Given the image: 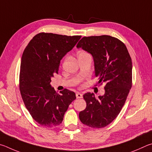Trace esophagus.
<instances>
[{
  "label": "esophagus",
  "mask_w": 152,
  "mask_h": 152,
  "mask_svg": "<svg viewBox=\"0 0 152 152\" xmlns=\"http://www.w3.org/2000/svg\"><path fill=\"white\" fill-rule=\"evenodd\" d=\"M76 97H77V98H82V97H83V95H82L81 93L77 92L76 93Z\"/></svg>",
  "instance_id": "34e87169"
}]
</instances>
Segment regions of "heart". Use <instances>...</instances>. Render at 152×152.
<instances>
[{
  "label": "heart",
  "mask_w": 152,
  "mask_h": 152,
  "mask_svg": "<svg viewBox=\"0 0 152 152\" xmlns=\"http://www.w3.org/2000/svg\"><path fill=\"white\" fill-rule=\"evenodd\" d=\"M89 54L88 53H87L86 51H85V50H80V51L78 52L77 53V57L78 58H83L86 57V56H89Z\"/></svg>",
  "instance_id": "obj_1"
}]
</instances>
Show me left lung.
<instances>
[{
  "label": "left lung",
  "instance_id": "obj_1",
  "mask_svg": "<svg viewBox=\"0 0 152 152\" xmlns=\"http://www.w3.org/2000/svg\"><path fill=\"white\" fill-rule=\"evenodd\" d=\"M94 58L98 84L105 83V94L83 95L87 106L79 119L93 128L108 126L120 113L132 86V62L123 42L109 35L84 37L77 45Z\"/></svg>",
  "mask_w": 152,
  "mask_h": 152
}]
</instances>
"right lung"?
Masks as SVG:
<instances>
[{
    "label": "right lung",
    "instance_id": "1",
    "mask_svg": "<svg viewBox=\"0 0 152 152\" xmlns=\"http://www.w3.org/2000/svg\"><path fill=\"white\" fill-rule=\"evenodd\" d=\"M81 37L40 33L24 50L19 75L21 97L32 118L42 126L52 128L60 125L76 99L75 94L66 89L57 94L50 83L58 73L61 60Z\"/></svg>",
    "mask_w": 152,
    "mask_h": 152
}]
</instances>
